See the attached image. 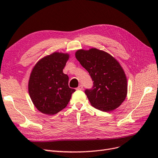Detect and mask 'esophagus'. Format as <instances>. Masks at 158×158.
Here are the masks:
<instances>
[{"instance_id":"esophagus-1","label":"esophagus","mask_w":158,"mask_h":158,"mask_svg":"<svg viewBox=\"0 0 158 158\" xmlns=\"http://www.w3.org/2000/svg\"><path fill=\"white\" fill-rule=\"evenodd\" d=\"M83 89V85L81 84V85H80L78 87V88H77V89H79V90H81V89Z\"/></svg>"}]
</instances>
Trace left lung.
<instances>
[{
    "mask_svg": "<svg viewBox=\"0 0 158 158\" xmlns=\"http://www.w3.org/2000/svg\"><path fill=\"white\" fill-rule=\"evenodd\" d=\"M76 58L94 81V86L85 94L92 106L108 112L117 109L127 95V80L118 62L108 52L96 48L79 49Z\"/></svg>",
    "mask_w": 158,
    "mask_h": 158,
    "instance_id": "left-lung-1",
    "label": "left lung"
}]
</instances>
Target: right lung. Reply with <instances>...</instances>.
<instances>
[{"mask_svg":"<svg viewBox=\"0 0 158 158\" xmlns=\"http://www.w3.org/2000/svg\"><path fill=\"white\" fill-rule=\"evenodd\" d=\"M69 54L54 52L41 59L31 72L28 92L40 112L52 115L64 109L75 89L69 86V76L63 70Z\"/></svg>","mask_w":158,"mask_h":158,"instance_id":"add662e5","label":"right lung"}]
</instances>
